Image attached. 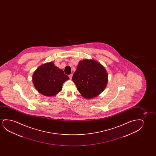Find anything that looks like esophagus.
<instances>
[{
    "label": "esophagus",
    "instance_id": "obj_1",
    "mask_svg": "<svg viewBox=\"0 0 156 156\" xmlns=\"http://www.w3.org/2000/svg\"><path fill=\"white\" fill-rule=\"evenodd\" d=\"M73 73H71V74H70V75H69V78H70V79H71V78H72V77H73Z\"/></svg>",
    "mask_w": 156,
    "mask_h": 156
}]
</instances>
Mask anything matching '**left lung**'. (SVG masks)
I'll return each instance as SVG.
<instances>
[{
	"label": "left lung",
	"mask_w": 156,
	"mask_h": 156,
	"mask_svg": "<svg viewBox=\"0 0 156 156\" xmlns=\"http://www.w3.org/2000/svg\"><path fill=\"white\" fill-rule=\"evenodd\" d=\"M72 79L83 98H92L105 90L108 75L100 63L96 60L84 59L79 62Z\"/></svg>",
	"instance_id": "8db88e82"
}]
</instances>
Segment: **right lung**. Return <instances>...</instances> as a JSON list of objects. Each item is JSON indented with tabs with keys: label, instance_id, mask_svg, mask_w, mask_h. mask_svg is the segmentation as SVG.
<instances>
[{
	"label": "right lung",
	"instance_id": "obj_1",
	"mask_svg": "<svg viewBox=\"0 0 156 156\" xmlns=\"http://www.w3.org/2000/svg\"><path fill=\"white\" fill-rule=\"evenodd\" d=\"M62 69L53 62L46 63L39 66L32 75V82L37 91L44 96H53L61 91L62 85L69 80Z\"/></svg>",
	"mask_w": 156,
	"mask_h": 156
}]
</instances>
